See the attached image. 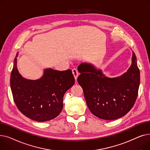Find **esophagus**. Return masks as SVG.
Here are the masks:
<instances>
[{
	"instance_id": "34e87169",
	"label": "esophagus",
	"mask_w": 150,
	"mask_h": 150,
	"mask_svg": "<svg viewBox=\"0 0 150 150\" xmlns=\"http://www.w3.org/2000/svg\"><path fill=\"white\" fill-rule=\"evenodd\" d=\"M72 73H73V74H74V77H75V80H76L77 77H78V74H79V73H78V70H77L76 69H72Z\"/></svg>"
}]
</instances>
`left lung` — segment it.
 I'll return each mask as SVG.
<instances>
[{
	"instance_id": "1",
	"label": "left lung",
	"mask_w": 150,
	"mask_h": 150,
	"mask_svg": "<svg viewBox=\"0 0 150 150\" xmlns=\"http://www.w3.org/2000/svg\"><path fill=\"white\" fill-rule=\"evenodd\" d=\"M77 81L83 88L86 103L96 117L112 120L127 114L134 105L140 84V70L135 53L132 64L120 77L110 78L93 66L81 64Z\"/></svg>"
}]
</instances>
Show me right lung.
Masks as SVG:
<instances>
[{"label":"right lung","instance_id":"obj_1","mask_svg":"<svg viewBox=\"0 0 150 150\" xmlns=\"http://www.w3.org/2000/svg\"><path fill=\"white\" fill-rule=\"evenodd\" d=\"M16 62L15 58L10 86L13 100L19 111L29 119L39 122L59 115L63 108L64 93L75 83L72 70L47 69L40 79L28 80L19 73Z\"/></svg>","mask_w":150,"mask_h":150}]
</instances>
